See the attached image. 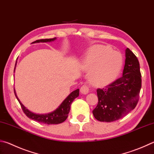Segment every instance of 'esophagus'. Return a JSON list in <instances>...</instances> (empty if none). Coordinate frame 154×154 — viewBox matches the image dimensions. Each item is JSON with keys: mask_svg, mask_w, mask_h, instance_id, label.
Listing matches in <instances>:
<instances>
[{"mask_svg": "<svg viewBox=\"0 0 154 154\" xmlns=\"http://www.w3.org/2000/svg\"><path fill=\"white\" fill-rule=\"evenodd\" d=\"M89 88L87 85H83L80 88L81 93L83 94H87L89 92Z\"/></svg>", "mask_w": 154, "mask_h": 154, "instance_id": "34e87169", "label": "esophagus"}]
</instances>
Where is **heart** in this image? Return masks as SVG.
I'll return each mask as SVG.
<instances>
[{
  "label": "heart",
  "mask_w": 154,
  "mask_h": 154,
  "mask_svg": "<svg viewBox=\"0 0 154 154\" xmlns=\"http://www.w3.org/2000/svg\"><path fill=\"white\" fill-rule=\"evenodd\" d=\"M122 65L121 54L110 47L94 45L89 49L84 63L85 67L91 70L89 79L94 85L104 86L116 79Z\"/></svg>",
  "instance_id": "1"
}]
</instances>
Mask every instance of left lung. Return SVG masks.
I'll return each mask as SVG.
<instances>
[{"label":"left lung","instance_id":"left-lung-1","mask_svg":"<svg viewBox=\"0 0 154 154\" xmlns=\"http://www.w3.org/2000/svg\"><path fill=\"white\" fill-rule=\"evenodd\" d=\"M125 57L122 76L106 88L97 89L98 103L92 112L100 122L117 121L137 104L141 88L139 63L129 48L125 50Z\"/></svg>","mask_w":154,"mask_h":154}]
</instances>
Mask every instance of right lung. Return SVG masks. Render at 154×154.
<instances>
[{"instance_id":"1","label":"right lung","mask_w":154,"mask_h":154,"mask_svg":"<svg viewBox=\"0 0 154 154\" xmlns=\"http://www.w3.org/2000/svg\"><path fill=\"white\" fill-rule=\"evenodd\" d=\"M56 38H50V39H42V40H38L32 43H39V42H52L56 40ZM14 69V72H15ZM15 95L17 99L18 102L20 104L22 110H23L25 114L28 117V118L33 120V121H38L41 123H44L46 125H57L62 123L65 120L67 119L68 114L71 109V105L73 100L79 96V89H77L76 90L72 91L69 96L64 100V101L61 103V104L54 111L52 112L45 114H39L33 113L32 112L29 111L25 106L22 104V103L19 100L18 97L17 96L15 90L14 89Z\"/></svg>"}]
</instances>
